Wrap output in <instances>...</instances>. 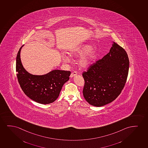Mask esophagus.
Instances as JSON below:
<instances>
[{
	"instance_id": "34e87169",
	"label": "esophagus",
	"mask_w": 148,
	"mask_h": 148,
	"mask_svg": "<svg viewBox=\"0 0 148 148\" xmlns=\"http://www.w3.org/2000/svg\"><path fill=\"white\" fill-rule=\"evenodd\" d=\"M77 74V71H73V72H72L71 73V75H70V77H71V78H72V77H74V76H76Z\"/></svg>"
}]
</instances>
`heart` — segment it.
<instances>
[{"label": "heart", "instance_id": "heart-1", "mask_svg": "<svg viewBox=\"0 0 148 148\" xmlns=\"http://www.w3.org/2000/svg\"><path fill=\"white\" fill-rule=\"evenodd\" d=\"M92 47L88 44H85L82 46L76 49L73 50L72 52L70 53L71 56L75 55H82L86 54L84 56H83L79 60V63L80 65L82 67H86L92 61V60L94 59L96 55V50L94 49H91ZM63 59L64 62H68L69 61V57L68 56H64Z\"/></svg>", "mask_w": 148, "mask_h": 148}]
</instances>
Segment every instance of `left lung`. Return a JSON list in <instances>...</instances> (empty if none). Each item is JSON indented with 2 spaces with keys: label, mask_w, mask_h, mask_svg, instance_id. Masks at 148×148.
Here are the masks:
<instances>
[{
  "label": "left lung",
  "mask_w": 148,
  "mask_h": 148,
  "mask_svg": "<svg viewBox=\"0 0 148 148\" xmlns=\"http://www.w3.org/2000/svg\"><path fill=\"white\" fill-rule=\"evenodd\" d=\"M129 64L126 51L113 42L109 53L83 72L85 81L83 94L85 100L97 107L115 100L127 82Z\"/></svg>",
  "instance_id": "8db88e82"
}]
</instances>
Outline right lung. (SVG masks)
<instances>
[{
	"label": "right lung",
	"instance_id": "add662e5",
	"mask_svg": "<svg viewBox=\"0 0 148 148\" xmlns=\"http://www.w3.org/2000/svg\"><path fill=\"white\" fill-rule=\"evenodd\" d=\"M19 49L16 60V72L20 86L25 95L38 103H51L58 98L65 83L69 80L70 71L55 70L44 75L28 73L21 64Z\"/></svg>",
	"mask_w": 148,
	"mask_h": 148
}]
</instances>
